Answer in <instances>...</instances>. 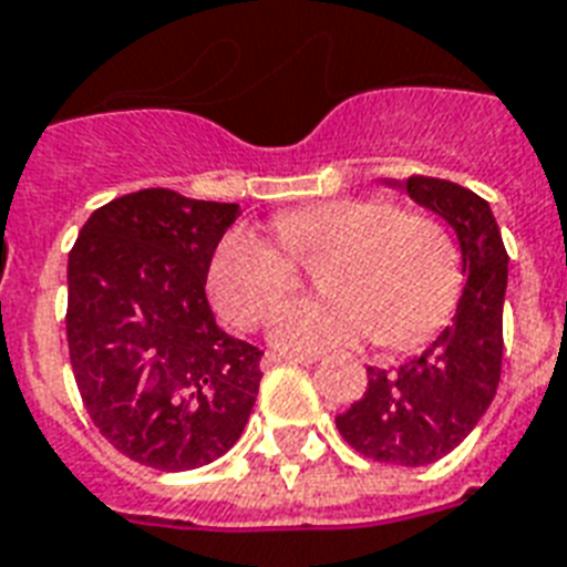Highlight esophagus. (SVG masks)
Segmentation results:
<instances>
[{
  "label": "esophagus",
  "mask_w": 567,
  "mask_h": 567,
  "mask_svg": "<svg viewBox=\"0 0 567 567\" xmlns=\"http://www.w3.org/2000/svg\"><path fill=\"white\" fill-rule=\"evenodd\" d=\"M318 353H265L261 368H274V364H315Z\"/></svg>",
  "instance_id": "34e87169"
}]
</instances>
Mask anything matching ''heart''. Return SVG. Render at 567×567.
<instances>
[{
    "mask_svg": "<svg viewBox=\"0 0 567 567\" xmlns=\"http://www.w3.org/2000/svg\"><path fill=\"white\" fill-rule=\"evenodd\" d=\"M297 258H332L323 300H293L270 318V341L288 353L379 344L405 347L441 327L456 302L462 258L430 214L400 212L382 196H344L276 217ZM285 246V247H286ZM284 247V248H285ZM252 226H231L208 265V297L235 327H256L297 285V261Z\"/></svg>",
    "mask_w": 567,
    "mask_h": 567,
    "instance_id": "1",
    "label": "heart"
}]
</instances>
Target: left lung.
I'll list each match as a JSON object with an SVG mask.
<instances>
[{
  "label": "left lung",
  "mask_w": 567,
  "mask_h": 567,
  "mask_svg": "<svg viewBox=\"0 0 567 567\" xmlns=\"http://www.w3.org/2000/svg\"><path fill=\"white\" fill-rule=\"evenodd\" d=\"M456 231L465 291L426 350L396 368H368V391L336 417L362 456L421 467L458 447L492 405L503 362V297L509 256L492 205L456 182L385 179Z\"/></svg>",
  "instance_id": "8db88e82"
}]
</instances>
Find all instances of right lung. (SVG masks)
<instances>
[{"mask_svg": "<svg viewBox=\"0 0 567 567\" xmlns=\"http://www.w3.org/2000/svg\"><path fill=\"white\" fill-rule=\"evenodd\" d=\"M240 208L146 188L87 217L66 261V344L100 432L141 465L190 471L240 439L261 350L223 332L205 276Z\"/></svg>", "mask_w": 567, "mask_h": 567, "instance_id": "right-lung-1", "label": "right lung"}]
</instances>
